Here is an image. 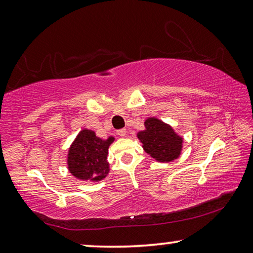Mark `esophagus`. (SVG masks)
Wrapping results in <instances>:
<instances>
[{
    "label": "esophagus",
    "instance_id": "34e87169",
    "mask_svg": "<svg viewBox=\"0 0 253 253\" xmlns=\"http://www.w3.org/2000/svg\"><path fill=\"white\" fill-rule=\"evenodd\" d=\"M126 129L125 128H122V129H118L117 130V135H119L120 137H124V136H126Z\"/></svg>",
    "mask_w": 253,
    "mask_h": 253
}]
</instances>
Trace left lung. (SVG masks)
I'll use <instances>...</instances> for the list:
<instances>
[{"label":"left lung","instance_id":"1","mask_svg":"<svg viewBox=\"0 0 253 253\" xmlns=\"http://www.w3.org/2000/svg\"><path fill=\"white\" fill-rule=\"evenodd\" d=\"M144 125L145 129L139 131L137 137L147 154L159 162H170L179 158L182 137L175 134L172 127L158 118H147Z\"/></svg>","mask_w":253,"mask_h":253}]
</instances>
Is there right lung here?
<instances>
[{
    "label": "right lung",
    "mask_w": 253,
    "mask_h": 253,
    "mask_svg": "<svg viewBox=\"0 0 253 253\" xmlns=\"http://www.w3.org/2000/svg\"><path fill=\"white\" fill-rule=\"evenodd\" d=\"M114 141L112 136L107 139L97 137L94 131L90 129L80 131L67 155V166L71 173L80 180L90 181H100L106 178L109 172L108 148Z\"/></svg>",
    "instance_id": "obj_1"
}]
</instances>
